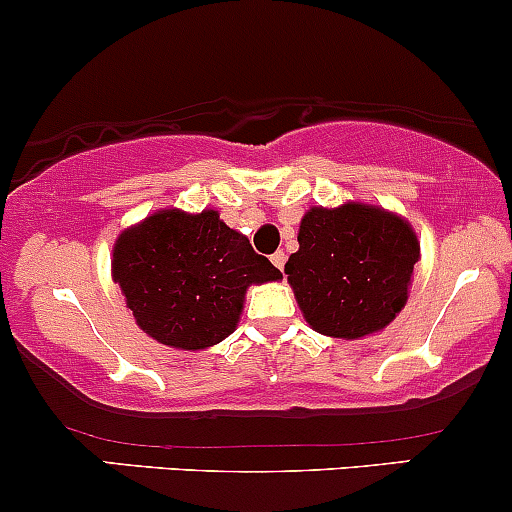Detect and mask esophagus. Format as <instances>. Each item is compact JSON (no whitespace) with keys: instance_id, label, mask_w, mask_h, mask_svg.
I'll return each instance as SVG.
<instances>
[{"instance_id":"34e87169","label":"esophagus","mask_w":512,"mask_h":512,"mask_svg":"<svg viewBox=\"0 0 512 512\" xmlns=\"http://www.w3.org/2000/svg\"><path fill=\"white\" fill-rule=\"evenodd\" d=\"M270 260H272V265L277 267V270H282V272H284V262H287V255H284L282 250H277V252H274V255L270 257Z\"/></svg>"}]
</instances>
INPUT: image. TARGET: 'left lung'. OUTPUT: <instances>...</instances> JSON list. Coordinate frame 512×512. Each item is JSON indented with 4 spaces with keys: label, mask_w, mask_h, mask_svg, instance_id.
Returning a JSON list of instances; mask_svg holds the SVG:
<instances>
[{
    "label": "left lung",
    "mask_w": 512,
    "mask_h": 512,
    "mask_svg": "<svg viewBox=\"0 0 512 512\" xmlns=\"http://www.w3.org/2000/svg\"><path fill=\"white\" fill-rule=\"evenodd\" d=\"M297 240L284 272L314 331L363 338L407 304L419 242L400 215L360 203L311 208Z\"/></svg>",
    "instance_id": "left-lung-1"
}]
</instances>
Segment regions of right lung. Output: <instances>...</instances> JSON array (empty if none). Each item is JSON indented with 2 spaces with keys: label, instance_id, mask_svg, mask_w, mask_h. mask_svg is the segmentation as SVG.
I'll return each instance as SVG.
<instances>
[{
  "label": "right lung",
  "instance_id": "add662e5",
  "mask_svg": "<svg viewBox=\"0 0 512 512\" xmlns=\"http://www.w3.org/2000/svg\"><path fill=\"white\" fill-rule=\"evenodd\" d=\"M112 277L142 331L201 351L235 331L250 284L282 272L215 211H159L117 238Z\"/></svg>",
  "mask_w": 512,
  "mask_h": 512
}]
</instances>
